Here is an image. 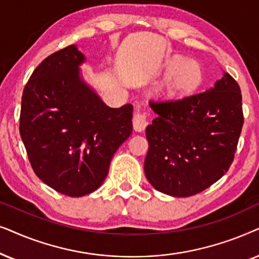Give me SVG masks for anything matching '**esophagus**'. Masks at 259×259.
<instances>
[{"label": "esophagus", "instance_id": "esophagus-1", "mask_svg": "<svg viewBox=\"0 0 259 259\" xmlns=\"http://www.w3.org/2000/svg\"><path fill=\"white\" fill-rule=\"evenodd\" d=\"M133 124H134V129H135L136 132H143L148 125L147 113L142 111H136L133 118Z\"/></svg>", "mask_w": 259, "mask_h": 259}]
</instances>
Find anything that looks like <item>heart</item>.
Segmentation results:
<instances>
[{
  "mask_svg": "<svg viewBox=\"0 0 259 259\" xmlns=\"http://www.w3.org/2000/svg\"><path fill=\"white\" fill-rule=\"evenodd\" d=\"M169 67L174 68L169 85L175 91H189L201 79V70L193 60H182V58L175 57L169 61Z\"/></svg>",
  "mask_w": 259,
  "mask_h": 259,
  "instance_id": "b5f03b06",
  "label": "heart"
}]
</instances>
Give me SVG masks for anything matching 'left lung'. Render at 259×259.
Instances as JSON below:
<instances>
[{
	"label": "left lung",
	"mask_w": 259,
	"mask_h": 259,
	"mask_svg": "<svg viewBox=\"0 0 259 259\" xmlns=\"http://www.w3.org/2000/svg\"><path fill=\"white\" fill-rule=\"evenodd\" d=\"M144 173L158 192L191 196L229 170L244 123L242 92L229 73L205 92L150 101Z\"/></svg>",
	"instance_id": "obj_1"
}]
</instances>
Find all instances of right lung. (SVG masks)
Here are the masks:
<instances>
[{
	"label": "right lung",
	"instance_id": "obj_1",
	"mask_svg": "<svg viewBox=\"0 0 259 259\" xmlns=\"http://www.w3.org/2000/svg\"><path fill=\"white\" fill-rule=\"evenodd\" d=\"M74 45L48 55L23 89L20 135L36 177L57 192L82 196L109 173L133 133V105L109 108L79 78Z\"/></svg>",
	"mask_w": 259,
	"mask_h": 259
}]
</instances>
